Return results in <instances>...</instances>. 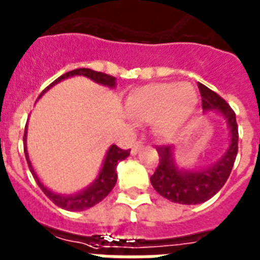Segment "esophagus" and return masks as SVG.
Instances as JSON below:
<instances>
[{
  "mask_svg": "<svg viewBox=\"0 0 260 260\" xmlns=\"http://www.w3.org/2000/svg\"><path fill=\"white\" fill-rule=\"evenodd\" d=\"M142 147H143V143H142V142H135L134 146H132V154L136 155V154L139 152V150H140Z\"/></svg>",
  "mask_w": 260,
  "mask_h": 260,
  "instance_id": "esophagus-1",
  "label": "esophagus"
}]
</instances>
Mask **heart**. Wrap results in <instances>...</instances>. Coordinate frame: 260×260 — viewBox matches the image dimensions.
<instances>
[{
  "label": "heart",
  "instance_id": "heart-1",
  "mask_svg": "<svg viewBox=\"0 0 260 260\" xmlns=\"http://www.w3.org/2000/svg\"><path fill=\"white\" fill-rule=\"evenodd\" d=\"M198 95L187 83H155L142 87L128 96L126 114L138 122L152 121L156 135L172 139L191 118Z\"/></svg>",
  "mask_w": 260,
  "mask_h": 260
}]
</instances>
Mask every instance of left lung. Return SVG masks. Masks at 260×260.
I'll list each match as a JSON object with an SVG mask.
<instances>
[{"label": "left lung", "mask_w": 260, "mask_h": 260, "mask_svg": "<svg viewBox=\"0 0 260 260\" xmlns=\"http://www.w3.org/2000/svg\"><path fill=\"white\" fill-rule=\"evenodd\" d=\"M203 113L214 110L222 117L229 131V142L226 150L217 161L199 169H184L174 159V147H156L159 154V165L151 176L154 189L168 201L180 205H199L211 199L217 193L232 172L237 155L239 131L236 114L231 106L214 91L199 83Z\"/></svg>", "instance_id": "left-lung-1"}]
</instances>
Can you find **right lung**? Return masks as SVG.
I'll use <instances>...</instances> for the list:
<instances>
[{"instance_id":"1","label":"right lung","mask_w":260,"mask_h":260,"mask_svg":"<svg viewBox=\"0 0 260 260\" xmlns=\"http://www.w3.org/2000/svg\"><path fill=\"white\" fill-rule=\"evenodd\" d=\"M73 76H84L91 79L92 82L98 83L101 86L109 87V88H114L116 87V77L110 76V75H106V73L96 72V71H92V69L88 68H80L75 69V71H71V72H67L62 76H59L57 80L51 83L50 86L47 87L46 90L43 91V95L47 90H50L51 87L55 86L57 83L62 82L65 79H69V77ZM24 154L25 158H27V164H28V168L32 173L35 181L38 183L39 188L45 192V195L50 199L54 205H57L58 207L64 210H68V211H83V210H87L95 206L99 202H102L106 198V196L110 193L114 185L117 183V165L118 162H121L125 159L126 156H129L131 150H121L118 148L116 144H112L109 150L106 151V155H105V159L102 162V168L99 170L98 176L95 178L94 181L86 187L82 191L76 192V193H57V192L51 191L45 185V184L41 181V178L38 177L37 172L32 168V164L29 161L28 151H27V125H25L24 131Z\"/></svg>"}]
</instances>
